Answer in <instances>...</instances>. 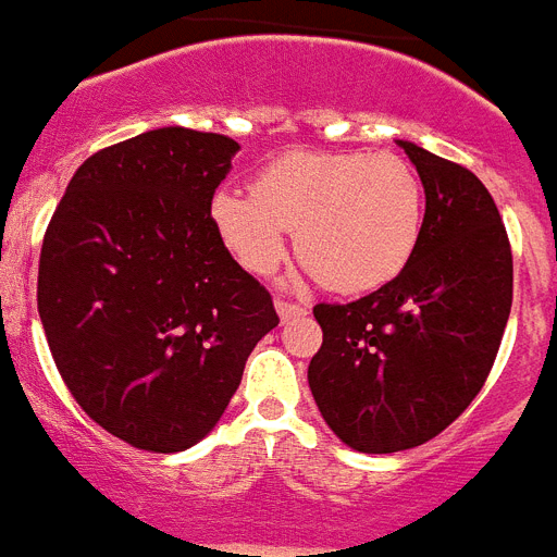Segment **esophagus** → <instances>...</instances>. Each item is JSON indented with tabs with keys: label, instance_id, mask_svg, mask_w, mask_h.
I'll use <instances>...</instances> for the list:
<instances>
[{
	"label": "esophagus",
	"instance_id": "34e87169",
	"mask_svg": "<svg viewBox=\"0 0 557 557\" xmlns=\"http://www.w3.org/2000/svg\"><path fill=\"white\" fill-rule=\"evenodd\" d=\"M277 311H280V318L283 320H292V318H300V314H306V306L302 302H292V300H283V297H277Z\"/></svg>",
	"mask_w": 557,
	"mask_h": 557
}]
</instances>
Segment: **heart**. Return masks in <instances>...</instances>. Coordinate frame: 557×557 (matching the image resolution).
I'll return each instance as SVG.
<instances>
[{"label":"heart","instance_id":"obj_1","mask_svg":"<svg viewBox=\"0 0 557 557\" xmlns=\"http://www.w3.org/2000/svg\"><path fill=\"white\" fill-rule=\"evenodd\" d=\"M211 223L251 274L286 257L334 292H369L409 263L423 228V185L397 153L292 151L269 162L251 191H216Z\"/></svg>","mask_w":557,"mask_h":557}]
</instances>
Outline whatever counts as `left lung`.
<instances>
[{
    "label": "left lung",
    "instance_id": "left-lung-1",
    "mask_svg": "<svg viewBox=\"0 0 557 557\" xmlns=\"http://www.w3.org/2000/svg\"><path fill=\"white\" fill-rule=\"evenodd\" d=\"M426 191L414 255L377 292L318 302L323 346L311 395L346 446L414 449L469 409L512 309V246L486 185L458 162L400 143Z\"/></svg>",
    "mask_w": 557,
    "mask_h": 557
}]
</instances>
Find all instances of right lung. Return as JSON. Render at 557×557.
Instances as JSON below:
<instances>
[{
	"label": "right lung",
	"instance_id": "add662e5",
	"mask_svg": "<svg viewBox=\"0 0 557 557\" xmlns=\"http://www.w3.org/2000/svg\"><path fill=\"white\" fill-rule=\"evenodd\" d=\"M237 148L191 128L102 148L45 232L36 306L53 363L85 414L134 449L202 441L280 323L211 223Z\"/></svg>",
	"mask_w": 557,
	"mask_h": 557
}]
</instances>
